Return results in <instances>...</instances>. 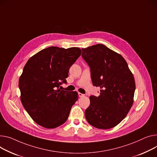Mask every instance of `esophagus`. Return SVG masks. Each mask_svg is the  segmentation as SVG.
<instances>
[{
  "mask_svg": "<svg viewBox=\"0 0 157 157\" xmlns=\"http://www.w3.org/2000/svg\"><path fill=\"white\" fill-rule=\"evenodd\" d=\"M78 95H79V97H82L84 96L85 95H84V94H82V93H78Z\"/></svg>",
  "mask_w": 157,
  "mask_h": 157,
  "instance_id": "1",
  "label": "esophagus"
}]
</instances>
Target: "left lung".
Returning <instances> with one entry per match:
<instances>
[{
    "instance_id": "1",
    "label": "left lung",
    "mask_w": 157,
    "mask_h": 157,
    "mask_svg": "<svg viewBox=\"0 0 157 157\" xmlns=\"http://www.w3.org/2000/svg\"><path fill=\"white\" fill-rule=\"evenodd\" d=\"M82 52L91 69L93 85L101 89L98 97H90L86 119L98 129H110L126 117L132 105L133 75L123 57L104 45L82 48Z\"/></svg>"
}]
</instances>
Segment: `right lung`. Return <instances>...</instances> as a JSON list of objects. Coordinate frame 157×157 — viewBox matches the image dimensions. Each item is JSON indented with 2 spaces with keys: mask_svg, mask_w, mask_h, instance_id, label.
Instances as JSON below:
<instances>
[{
  "mask_svg": "<svg viewBox=\"0 0 157 157\" xmlns=\"http://www.w3.org/2000/svg\"><path fill=\"white\" fill-rule=\"evenodd\" d=\"M81 54L78 47H50L29 59L19 80L21 101L36 124L47 129L59 127L67 119L78 98L76 91L59 88L66 82L71 66Z\"/></svg>",
  "mask_w": 157,
  "mask_h": 157,
  "instance_id": "right-lung-1",
  "label": "right lung"
}]
</instances>
